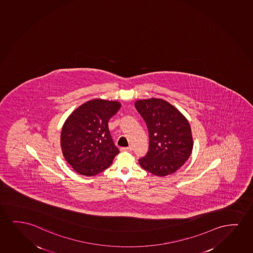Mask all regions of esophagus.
<instances>
[{
  "instance_id": "34e87169",
  "label": "esophagus",
  "mask_w": 253,
  "mask_h": 253,
  "mask_svg": "<svg viewBox=\"0 0 253 253\" xmlns=\"http://www.w3.org/2000/svg\"><path fill=\"white\" fill-rule=\"evenodd\" d=\"M122 152H131V147H126V148H121Z\"/></svg>"
}]
</instances>
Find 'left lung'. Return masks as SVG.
Wrapping results in <instances>:
<instances>
[{"label": "left lung", "instance_id": "obj_1", "mask_svg": "<svg viewBox=\"0 0 253 253\" xmlns=\"http://www.w3.org/2000/svg\"><path fill=\"white\" fill-rule=\"evenodd\" d=\"M135 109L149 130V151L139 159L143 169L157 176L176 172L193 149V137L187 118L162 98L135 101Z\"/></svg>", "mask_w": 253, "mask_h": 253}]
</instances>
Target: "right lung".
I'll list each match as a JSON object with an SVG mask.
<instances>
[{
    "label": "right lung",
    "instance_id": "obj_1",
    "mask_svg": "<svg viewBox=\"0 0 253 253\" xmlns=\"http://www.w3.org/2000/svg\"><path fill=\"white\" fill-rule=\"evenodd\" d=\"M121 107L118 101L92 99L77 108L63 125V156L77 173L93 176L111 166L119 149L108 122Z\"/></svg>",
    "mask_w": 253,
    "mask_h": 253
}]
</instances>
